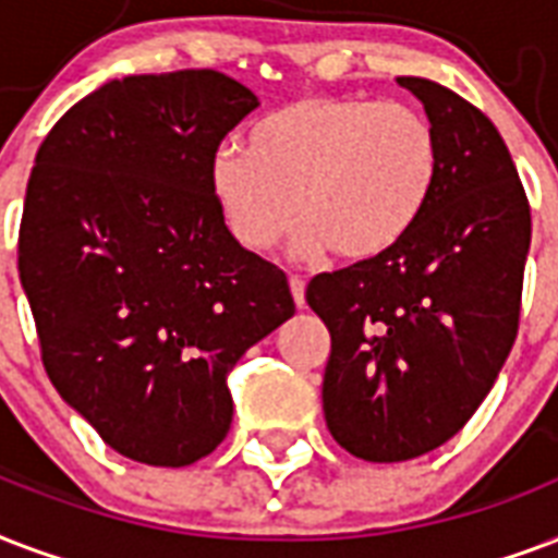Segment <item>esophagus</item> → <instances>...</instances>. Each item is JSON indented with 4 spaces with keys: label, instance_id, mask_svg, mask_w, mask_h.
<instances>
[{
    "label": "esophagus",
    "instance_id": "obj_1",
    "mask_svg": "<svg viewBox=\"0 0 558 558\" xmlns=\"http://www.w3.org/2000/svg\"><path fill=\"white\" fill-rule=\"evenodd\" d=\"M288 284H291V293H293V302H296V305H305V279H302V276H291V279H288Z\"/></svg>",
    "mask_w": 558,
    "mask_h": 558
}]
</instances>
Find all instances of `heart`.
<instances>
[{
  "instance_id": "heart-1",
  "label": "heart",
  "mask_w": 558,
  "mask_h": 558,
  "mask_svg": "<svg viewBox=\"0 0 558 558\" xmlns=\"http://www.w3.org/2000/svg\"><path fill=\"white\" fill-rule=\"evenodd\" d=\"M442 145L425 110L355 95H305L262 116L247 150L220 148L209 185L244 250L265 253L302 218L293 247L364 262L425 215Z\"/></svg>"
}]
</instances>
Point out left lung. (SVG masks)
Wrapping results in <instances>:
<instances>
[{
    "label": "left lung",
    "mask_w": 558,
    "mask_h": 558,
    "mask_svg": "<svg viewBox=\"0 0 558 558\" xmlns=\"http://www.w3.org/2000/svg\"><path fill=\"white\" fill-rule=\"evenodd\" d=\"M399 84L439 133L434 197L396 247L305 288L331 335L326 425L369 463L427 454L481 408L515 343L533 232L498 128L442 84Z\"/></svg>",
    "instance_id": "8db88e82"
}]
</instances>
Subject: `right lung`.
<instances>
[{"label":"right lung","mask_w":558,"mask_h":558,"mask_svg":"<svg viewBox=\"0 0 558 558\" xmlns=\"http://www.w3.org/2000/svg\"><path fill=\"white\" fill-rule=\"evenodd\" d=\"M256 107L215 69L131 75L69 107L37 150L16 265L43 366L136 463L211 454L232 425L227 375L296 311L209 185L220 142Z\"/></svg>","instance_id":"right-lung-1"}]
</instances>
